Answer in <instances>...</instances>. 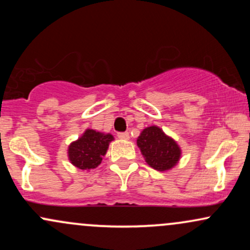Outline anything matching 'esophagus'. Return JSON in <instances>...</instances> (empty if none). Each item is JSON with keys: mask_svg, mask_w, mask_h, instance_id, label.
<instances>
[{"mask_svg": "<svg viewBox=\"0 0 250 250\" xmlns=\"http://www.w3.org/2000/svg\"><path fill=\"white\" fill-rule=\"evenodd\" d=\"M117 136H119V139H121V140H129V133H127V131H125V133H120L119 135H117Z\"/></svg>", "mask_w": 250, "mask_h": 250, "instance_id": "34e87169", "label": "esophagus"}]
</instances>
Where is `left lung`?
Segmentation results:
<instances>
[{
  "instance_id": "1",
  "label": "left lung",
  "mask_w": 250,
  "mask_h": 250,
  "mask_svg": "<svg viewBox=\"0 0 250 250\" xmlns=\"http://www.w3.org/2000/svg\"><path fill=\"white\" fill-rule=\"evenodd\" d=\"M146 162L157 171H168L177 165L182 155L181 147L159 125L146 127L136 140Z\"/></svg>"
}]
</instances>
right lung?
I'll list each match as a JSON object with an SVG mask.
<instances>
[{"mask_svg": "<svg viewBox=\"0 0 250 250\" xmlns=\"http://www.w3.org/2000/svg\"><path fill=\"white\" fill-rule=\"evenodd\" d=\"M111 141H114V136L110 133L85 129L79 139L68 146V160L81 170L89 171L102 162Z\"/></svg>", "mask_w": 250, "mask_h": 250, "instance_id": "1", "label": "right lung"}]
</instances>
